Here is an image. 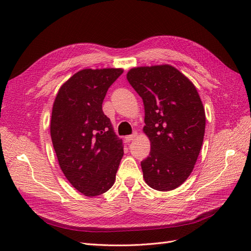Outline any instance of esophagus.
I'll return each mask as SVG.
<instances>
[{
	"instance_id": "34e87169",
	"label": "esophagus",
	"mask_w": 251,
	"mask_h": 251,
	"mask_svg": "<svg viewBox=\"0 0 251 251\" xmlns=\"http://www.w3.org/2000/svg\"><path fill=\"white\" fill-rule=\"evenodd\" d=\"M137 136H138V132H137V131H135L134 134H132V135L126 136V137H125V139H126L127 141H128V142H130V141H132V140H135L136 138H137Z\"/></svg>"
}]
</instances>
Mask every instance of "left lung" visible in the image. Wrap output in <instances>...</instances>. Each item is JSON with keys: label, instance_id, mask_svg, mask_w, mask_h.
Masks as SVG:
<instances>
[{"label": "left lung", "instance_id": "8db88e82", "mask_svg": "<svg viewBox=\"0 0 251 251\" xmlns=\"http://www.w3.org/2000/svg\"><path fill=\"white\" fill-rule=\"evenodd\" d=\"M145 104L143 132L151 143L141 162L146 183L157 191L177 189L189 178L205 135V109L197 89L170 65L132 68L126 75Z\"/></svg>", "mask_w": 251, "mask_h": 251}]
</instances>
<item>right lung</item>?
Listing matches in <instances>:
<instances>
[{
  "label": "right lung",
  "mask_w": 251,
  "mask_h": 251,
  "mask_svg": "<svg viewBox=\"0 0 251 251\" xmlns=\"http://www.w3.org/2000/svg\"><path fill=\"white\" fill-rule=\"evenodd\" d=\"M123 71L83 69L61 85L52 104L50 137L58 163L85 196L112 188L124 155L123 142L102 111L106 92Z\"/></svg>",
  "instance_id": "add662e5"
}]
</instances>
